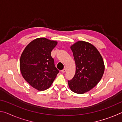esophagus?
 <instances>
[{
	"instance_id": "obj_1",
	"label": "esophagus",
	"mask_w": 122,
	"mask_h": 122,
	"mask_svg": "<svg viewBox=\"0 0 122 122\" xmlns=\"http://www.w3.org/2000/svg\"><path fill=\"white\" fill-rule=\"evenodd\" d=\"M66 71V68H64L63 69H62L61 71V72H62V73H65Z\"/></svg>"
}]
</instances>
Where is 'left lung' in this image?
<instances>
[{"label": "left lung", "instance_id": "obj_1", "mask_svg": "<svg viewBox=\"0 0 122 122\" xmlns=\"http://www.w3.org/2000/svg\"><path fill=\"white\" fill-rule=\"evenodd\" d=\"M76 65L75 75L68 81L72 92L82 94L94 88L104 72L103 59L93 45L84 41H78L71 46Z\"/></svg>", "mask_w": 122, "mask_h": 122}]
</instances>
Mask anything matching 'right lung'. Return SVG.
Masks as SVG:
<instances>
[{"label": "right lung", "instance_id": "1", "mask_svg": "<svg viewBox=\"0 0 122 122\" xmlns=\"http://www.w3.org/2000/svg\"><path fill=\"white\" fill-rule=\"evenodd\" d=\"M57 44L55 40L36 38L27 45L20 56V70L22 77L39 91L50 87L59 73L51 56V51Z\"/></svg>", "mask_w": 122, "mask_h": 122}]
</instances>
